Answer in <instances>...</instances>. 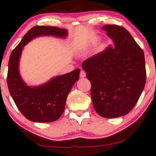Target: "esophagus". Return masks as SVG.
<instances>
[{
  "instance_id": "obj_1",
  "label": "esophagus",
  "mask_w": 156,
  "mask_h": 156,
  "mask_svg": "<svg viewBox=\"0 0 156 156\" xmlns=\"http://www.w3.org/2000/svg\"><path fill=\"white\" fill-rule=\"evenodd\" d=\"M80 77L81 78H85L86 77V73L83 70H81V73H80Z\"/></svg>"
}]
</instances>
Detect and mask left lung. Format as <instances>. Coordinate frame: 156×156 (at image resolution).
Instances as JSON below:
<instances>
[{
    "label": "left lung",
    "mask_w": 156,
    "mask_h": 156,
    "mask_svg": "<svg viewBox=\"0 0 156 156\" xmlns=\"http://www.w3.org/2000/svg\"><path fill=\"white\" fill-rule=\"evenodd\" d=\"M102 30L115 47L85 60L82 68L91 82L94 109L112 119L125 115L135 107L146 83V68L143 50L126 29L105 25Z\"/></svg>",
    "instance_id": "1"
}]
</instances>
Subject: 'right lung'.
<instances>
[{
  "label": "right lung",
  "instance_id": "right-lung-1",
  "mask_svg": "<svg viewBox=\"0 0 156 156\" xmlns=\"http://www.w3.org/2000/svg\"><path fill=\"white\" fill-rule=\"evenodd\" d=\"M41 35L65 37L67 30L45 26H36L29 30L10 55L7 84L17 107L27 119L34 122H52L58 119L64 112L66 98L78 80L80 69L55 77L41 86H27L22 80L18 69L20 55L27 43Z\"/></svg>",
  "mask_w": 156,
  "mask_h": 156
}]
</instances>
